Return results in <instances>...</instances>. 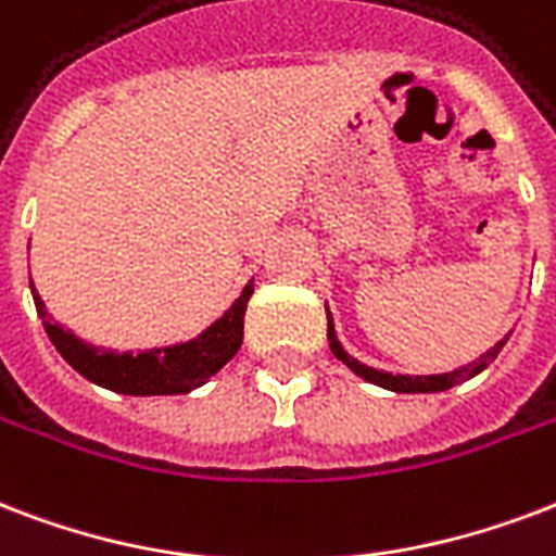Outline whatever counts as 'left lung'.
I'll return each instance as SVG.
<instances>
[{
	"label": "left lung",
	"instance_id": "8db88e82",
	"mask_svg": "<svg viewBox=\"0 0 556 556\" xmlns=\"http://www.w3.org/2000/svg\"><path fill=\"white\" fill-rule=\"evenodd\" d=\"M326 320H329V326H326V338H329V350L334 353V358L338 362H344L350 370L355 372V376H362L364 381H370V384H379V388H384V391H393V393H440V391H448V388H455V384H460V381L472 379V376H478L481 370H486L490 367V362H493L495 355L502 353V346L507 344V338L510 334H504L502 341L495 346H490L478 362L466 364V367H457V370L452 372H438V376H402V372H388V370H376V367H367V364H362L358 358H353V355L346 353L344 346H341V341H338V334H334V324H332V315H329V308H326Z\"/></svg>",
	"mask_w": 556,
	"mask_h": 556
}]
</instances>
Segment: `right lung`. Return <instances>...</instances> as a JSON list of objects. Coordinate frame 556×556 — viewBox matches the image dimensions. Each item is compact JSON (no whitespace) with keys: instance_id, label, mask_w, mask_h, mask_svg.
Instances as JSON below:
<instances>
[{"instance_id":"obj_1","label":"right lung","mask_w":556,"mask_h":556,"mask_svg":"<svg viewBox=\"0 0 556 556\" xmlns=\"http://www.w3.org/2000/svg\"><path fill=\"white\" fill-rule=\"evenodd\" d=\"M250 294H253V279L244 286L239 300L215 324L206 326L198 338H189L184 344L154 346V350L134 355L92 346L72 329H63L46 312L42 296L31 288L37 315L42 317L46 334L54 350L63 355V362L75 367L92 384L108 388L113 393H125V396H172V393H189L206 384L232 355L239 353Z\"/></svg>"}]
</instances>
